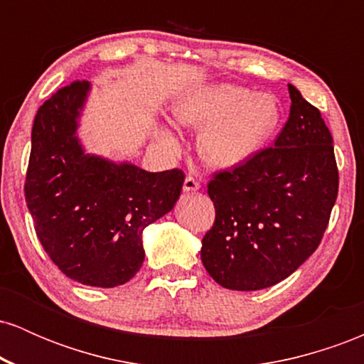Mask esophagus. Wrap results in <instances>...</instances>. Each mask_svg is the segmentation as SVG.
<instances>
[{
  "mask_svg": "<svg viewBox=\"0 0 364 364\" xmlns=\"http://www.w3.org/2000/svg\"><path fill=\"white\" fill-rule=\"evenodd\" d=\"M183 190H185V191L200 190V181H198V179H195L193 176H186L185 185H183Z\"/></svg>",
  "mask_w": 364,
  "mask_h": 364,
  "instance_id": "obj_1",
  "label": "esophagus"
}]
</instances>
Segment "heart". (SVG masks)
Wrapping results in <instances>:
<instances>
[{"label":"heart","instance_id":"heart-1","mask_svg":"<svg viewBox=\"0 0 364 364\" xmlns=\"http://www.w3.org/2000/svg\"><path fill=\"white\" fill-rule=\"evenodd\" d=\"M173 112L183 124L205 128L200 136V152L219 168H232L255 156L281 119L274 95L255 94L237 85L188 92L174 102ZM161 139L173 144L168 132H161Z\"/></svg>","mask_w":364,"mask_h":364}]
</instances>
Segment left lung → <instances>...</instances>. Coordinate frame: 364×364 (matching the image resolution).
Segmentation results:
<instances>
[{
	"mask_svg": "<svg viewBox=\"0 0 364 364\" xmlns=\"http://www.w3.org/2000/svg\"><path fill=\"white\" fill-rule=\"evenodd\" d=\"M291 112L272 147L215 171L214 225L202 262L217 284L258 291L284 281L318 248L339 191L332 133L289 83Z\"/></svg>",
	"mask_w": 364,
	"mask_h": 364,
	"instance_id": "obj_1",
	"label": "left lung"
}]
</instances>
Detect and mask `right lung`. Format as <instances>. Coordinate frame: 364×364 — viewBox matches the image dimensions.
<instances>
[{
	"mask_svg": "<svg viewBox=\"0 0 364 364\" xmlns=\"http://www.w3.org/2000/svg\"><path fill=\"white\" fill-rule=\"evenodd\" d=\"M89 82L54 92L37 111L25 176L36 235L66 277L116 287L140 270L141 232L174 207L185 173H147L85 156L75 136Z\"/></svg>",
	"mask_w": 364,
	"mask_h": 364,
	"instance_id": "obj_1",
	"label": "right lung"
}]
</instances>
